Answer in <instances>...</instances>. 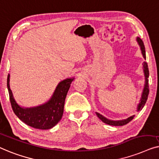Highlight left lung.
Here are the masks:
<instances>
[{"instance_id":"1","label":"left lung","mask_w":159,"mask_h":159,"mask_svg":"<svg viewBox=\"0 0 159 159\" xmlns=\"http://www.w3.org/2000/svg\"><path fill=\"white\" fill-rule=\"evenodd\" d=\"M136 41L138 42V44H139L140 51H141V53L143 55V57L144 59L146 60V50H145V47H144L143 42L142 39L138 37L136 38ZM143 70L144 77H145V84H144L143 89V91H142L141 97H140L139 103H138V107H137V111H139L140 110H141V109L143 108V107L145 106V104H146V101L148 99V93H149L148 79L149 77V70H148V64L146 61H144L143 63ZM96 114H97V117H99L103 122H104V123H106L107 125H112V126H122V125H126L128 123V122H130L131 120L133 119V117H135V115H132V116H129V117H127V119H125V120H111L107 119V117H105L104 116H103L102 115H101V114H99L98 112H96Z\"/></svg>"}]
</instances>
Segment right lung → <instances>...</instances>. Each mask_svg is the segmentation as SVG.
Masks as SVG:
<instances>
[{"instance_id":"obj_1","label":"right lung","mask_w":159,"mask_h":159,"mask_svg":"<svg viewBox=\"0 0 159 159\" xmlns=\"http://www.w3.org/2000/svg\"><path fill=\"white\" fill-rule=\"evenodd\" d=\"M74 78L61 80L56 86L50 99L36 107H24L19 105L13 97L10 88V74L7 78V87L11 104L15 115L22 122L36 129H49L55 126L63 115L65 100Z\"/></svg>"}]
</instances>
